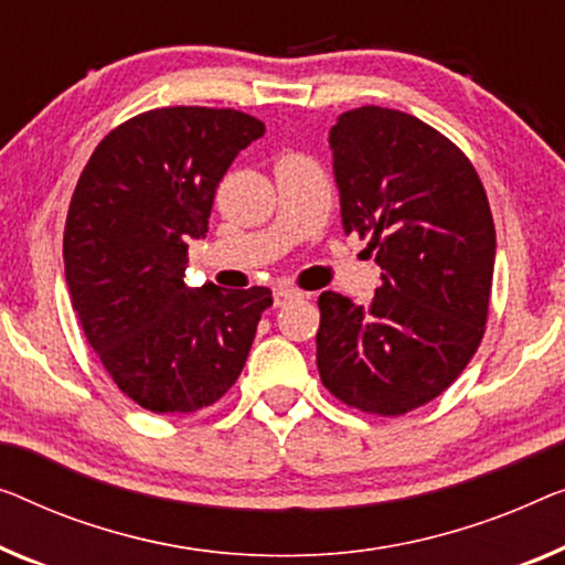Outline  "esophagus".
I'll return each mask as SVG.
<instances>
[{
	"label": "esophagus",
	"mask_w": 565,
	"mask_h": 565,
	"mask_svg": "<svg viewBox=\"0 0 565 565\" xmlns=\"http://www.w3.org/2000/svg\"><path fill=\"white\" fill-rule=\"evenodd\" d=\"M301 291L297 289H289V286H279V289H274V307H284L289 305L291 299H299Z\"/></svg>",
	"instance_id": "1"
}]
</instances>
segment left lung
I'll return each instance as SVG.
<instances>
[{"instance_id":"left-lung-1","label":"left lung","mask_w":565,"mask_h":565,"mask_svg":"<svg viewBox=\"0 0 565 565\" xmlns=\"http://www.w3.org/2000/svg\"><path fill=\"white\" fill-rule=\"evenodd\" d=\"M330 147L342 228L385 274L367 307L319 294V377L348 408L403 416L449 388L482 342L492 210L465 151L411 114L352 108Z\"/></svg>"}]
</instances>
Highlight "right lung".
<instances>
[{
    "mask_svg": "<svg viewBox=\"0 0 565 565\" xmlns=\"http://www.w3.org/2000/svg\"><path fill=\"white\" fill-rule=\"evenodd\" d=\"M235 108L167 106L108 131L65 217V281L83 334L124 395L151 414H195L233 388L271 289H188V241L215 190L264 137Z\"/></svg>",
    "mask_w": 565,
    "mask_h": 565,
    "instance_id": "right-lung-1",
    "label": "right lung"
}]
</instances>
